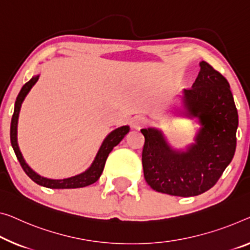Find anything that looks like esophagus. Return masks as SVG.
I'll return each mask as SVG.
<instances>
[{
  "mask_svg": "<svg viewBox=\"0 0 250 250\" xmlns=\"http://www.w3.org/2000/svg\"><path fill=\"white\" fill-rule=\"evenodd\" d=\"M145 125H146V120H145L144 117H142V116L134 117V120L132 122V126L134 128L141 129V128H143Z\"/></svg>",
  "mask_w": 250,
  "mask_h": 250,
  "instance_id": "obj_1",
  "label": "esophagus"
}]
</instances>
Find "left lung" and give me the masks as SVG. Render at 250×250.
<instances>
[{"label":"left lung","instance_id":"1","mask_svg":"<svg viewBox=\"0 0 250 250\" xmlns=\"http://www.w3.org/2000/svg\"><path fill=\"white\" fill-rule=\"evenodd\" d=\"M192 85L184 90L186 105L202 128L187 152H173L160 132L141 129L145 142L142 164L153 190L178 197H194L211 189L236 151L238 113L227 79L206 61Z\"/></svg>","mask_w":250,"mask_h":250}]
</instances>
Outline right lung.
Listing matches in <instances>:
<instances>
[{
	"instance_id": "add662e5",
	"label": "right lung",
	"mask_w": 250,
	"mask_h": 250,
	"mask_svg": "<svg viewBox=\"0 0 250 250\" xmlns=\"http://www.w3.org/2000/svg\"><path fill=\"white\" fill-rule=\"evenodd\" d=\"M38 79H39V76L33 77L31 80H29V82L22 87L21 91L19 93L17 97V102H15L14 113L12 116V121H11V129H10L11 144H12L15 155H17L19 162H20L23 171L25 172L26 175H28L32 181H34L37 184H39V186L50 188V189H76V188H83V187L90 186V184H93L97 181L99 176L102 175L104 167H105L106 160L107 157H108L109 153L112 152L114 146H116L123 138H124L126 134L129 132V127L128 126H122V127L113 130V132L105 138V141H104V143L101 146V148H99L94 163L91 164V167L88 168L86 172H83V173L72 176V178H69V179H63V180H51V179L43 178V176H40L39 174H37L36 172L32 171L31 168L29 167V165L25 163V161L23 160V156L21 154L20 149H19L18 141H17L18 118H19V113H20L21 104L23 102V99L25 98V96L28 95L30 89L33 87L34 83L38 82Z\"/></svg>"
}]
</instances>
